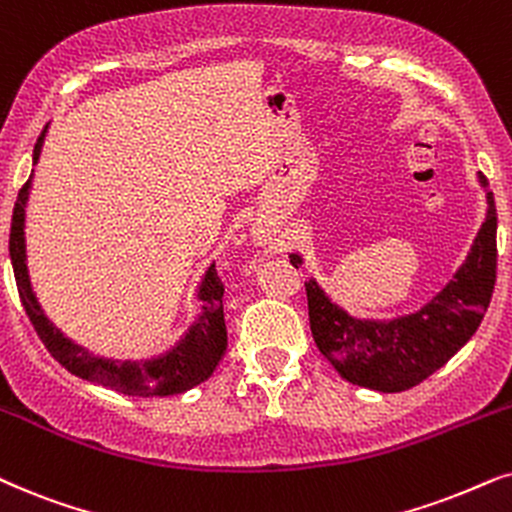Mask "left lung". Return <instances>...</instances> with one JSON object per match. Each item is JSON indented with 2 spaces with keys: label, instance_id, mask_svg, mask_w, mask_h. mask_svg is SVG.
I'll list each match as a JSON object with an SVG mask.
<instances>
[{
  "label": "left lung",
  "instance_id": "1",
  "mask_svg": "<svg viewBox=\"0 0 512 512\" xmlns=\"http://www.w3.org/2000/svg\"><path fill=\"white\" fill-rule=\"evenodd\" d=\"M477 181L487 192V218L461 268L416 313L362 320L343 310L313 277L305 282L317 348L345 381L378 393H402L426 381L473 338L496 282L494 192L482 174ZM289 258L296 268L303 265L301 254Z\"/></svg>",
  "mask_w": 512,
  "mask_h": 512
}]
</instances>
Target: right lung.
I'll return each instance as SVG.
<instances>
[{"label": "right lung", "instance_id": "right-lung-1", "mask_svg": "<svg viewBox=\"0 0 512 512\" xmlns=\"http://www.w3.org/2000/svg\"><path fill=\"white\" fill-rule=\"evenodd\" d=\"M44 138L46 129L37 138L35 152H32L35 167L39 155H42ZM32 176H35V171L18 192L16 207H13L9 254L25 313H28L32 327L42 338L46 350L53 355V360L61 362L70 374L131 397H167L185 393V390L207 381L216 371L225 353V345H228V331H225L223 320V284L216 275V265L211 263L204 270L202 282L197 287L195 296L199 301V313L195 322L169 350L152 355L148 360H115V357L94 355L89 348L65 336L63 329H58L49 320L35 289H32L28 244H25V207H28Z\"/></svg>", "mask_w": 512, "mask_h": 512}]
</instances>
